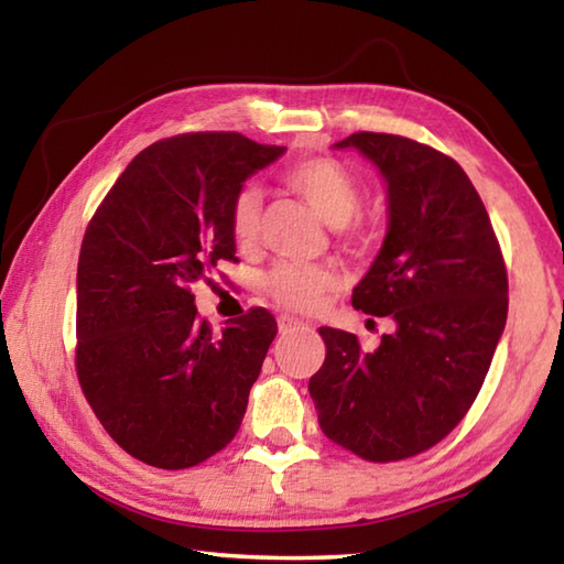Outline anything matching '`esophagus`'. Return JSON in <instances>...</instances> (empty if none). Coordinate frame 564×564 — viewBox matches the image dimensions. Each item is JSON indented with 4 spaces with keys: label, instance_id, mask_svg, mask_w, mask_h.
Instances as JSON below:
<instances>
[{
    "label": "esophagus",
    "instance_id": "obj_1",
    "mask_svg": "<svg viewBox=\"0 0 564 564\" xmlns=\"http://www.w3.org/2000/svg\"><path fill=\"white\" fill-rule=\"evenodd\" d=\"M303 326H305V323L299 321V318H293V316H281V318H279V330H281V333H289V330L303 328Z\"/></svg>",
    "mask_w": 564,
    "mask_h": 564
}]
</instances>
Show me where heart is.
<instances>
[{
	"label": "heart",
	"mask_w": 564,
	"mask_h": 564,
	"mask_svg": "<svg viewBox=\"0 0 564 564\" xmlns=\"http://www.w3.org/2000/svg\"><path fill=\"white\" fill-rule=\"evenodd\" d=\"M289 186L313 206L323 221L330 226H346L360 208V188L346 169L333 159H305L285 174ZM261 224V194L256 186L238 191L231 206V234L238 246L253 243ZM338 275L328 265L281 263L265 275L263 289L275 303L285 308L308 311L336 289Z\"/></svg>",
	"instance_id": "obj_1"
}]
</instances>
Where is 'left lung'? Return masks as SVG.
<instances>
[{
  "instance_id": "8db88e82",
  "label": "left lung",
  "mask_w": 564,
  "mask_h": 564,
  "mask_svg": "<svg viewBox=\"0 0 564 564\" xmlns=\"http://www.w3.org/2000/svg\"><path fill=\"white\" fill-rule=\"evenodd\" d=\"M336 149H356L386 181V238L352 308L395 326L373 350L352 333L318 328L326 360L308 390L333 443L362 460H403L441 443L480 393L508 321V271L457 161L373 131Z\"/></svg>"
}]
</instances>
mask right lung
<instances>
[{
    "mask_svg": "<svg viewBox=\"0 0 564 564\" xmlns=\"http://www.w3.org/2000/svg\"><path fill=\"white\" fill-rule=\"evenodd\" d=\"M283 154L234 131L156 141L89 221L76 269V373L104 431L141 463L194 467L241 427L279 326L251 308L214 336L191 285L234 259V198Z\"/></svg>",
    "mask_w": 564,
    "mask_h": 564,
    "instance_id": "obj_1",
    "label": "right lung"
}]
</instances>
